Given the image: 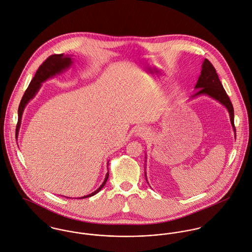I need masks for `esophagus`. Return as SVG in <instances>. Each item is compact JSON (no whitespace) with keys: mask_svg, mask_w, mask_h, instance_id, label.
I'll list each match as a JSON object with an SVG mask.
<instances>
[{"mask_svg":"<svg viewBox=\"0 0 252 252\" xmlns=\"http://www.w3.org/2000/svg\"><path fill=\"white\" fill-rule=\"evenodd\" d=\"M148 135V130L147 128L143 127V126H140V127H137V129L135 130V136L137 137H145Z\"/></svg>","mask_w":252,"mask_h":252,"instance_id":"34e87169","label":"esophagus"}]
</instances>
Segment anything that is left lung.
I'll list each match as a JSON object with an SVG mask.
<instances>
[{
    "mask_svg": "<svg viewBox=\"0 0 252 252\" xmlns=\"http://www.w3.org/2000/svg\"><path fill=\"white\" fill-rule=\"evenodd\" d=\"M195 89V93L191 95V99L201 96V95H206L218 102H220L221 105H223L227 111H228L229 116H230V121L231 125L233 127V131L236 136V129L234 126V109L233 105L229 99L228 95L224 91L219 76L217 74V71L213 64L205 59L203 63H202V69H201V74L197 80V83L194 87ZM146 158V157H145ZM145 179L147 181V176L145 172ZM147 184L148 182H147Z\"/></svg>",
    "mask_w": 252,
    "mask_h": 252,
    "instance_id": "obj_1",
    "label": "left lung"
}]
</instances>
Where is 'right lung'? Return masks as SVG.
Returning <instances> with one entry per match:
<instances>
[{
  "mask_svg": "<svg viewBox=\"0 0 252 252\" xmlns=\"http://www.w3.org/2000/svg\"><path fill=\"white\" fill-rule=\"evenodd\" d=\"M72 63H73V60H72L71 56H69V55H63V54L52 55L39 66V68L37 69L33 79L32 80V82L30 83L27 91L24 93L23 97H22L20 105H19V108H18V122H17V125H16V137H18V133H19V129H20V126H21V120H22L24 110H25L26 106L28 105V103L38 92L39 89L41 88V84L44 83L48 79H51V78L63 73V71L68 69L72 65ZM108 165H109V161H108ZM108 178H109V171L106 174L104 182L101 184V186L96 190H94L93 192L88 194V195L79 197L78 199L91 197L92 195L98 193L102 189V188L107 183ZM68 198H70V197H68Z\"/></svg>",
  "mask_w": 252,
  "mask_h": 252,
  "instance_id": "1",
  "label": "right lung"
}]
</instances>
